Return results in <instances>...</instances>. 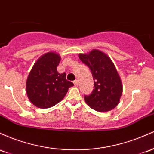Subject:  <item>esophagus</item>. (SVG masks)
<instances>
[{"mask_svg":"<svg viewBox=\"0 0 154 154\" xmlns=\"http://www.w3.org/2000/svg\"><path fill=\"white\" fill-rule=\"evenodd\" d=\"M73 83H74V85H75V86H77V85H78V80H77V79H76V80L74 81Z\"/></svg>","mask_w":154,"mask_h":154,"instance_id":"1","label":"esophagus"}]
</instances>
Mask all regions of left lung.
Listing matches in <instances>:
<instances>
[{"label": "left lung", "mask_w": 154, "mask_h": 154, "mask_svg": "<svg viewBox=\"0 0 154 154\" xmlns=\"http://www.w3.org/2000/svg\"><path fill=\"white\" fill-rule=\"evenodd\" d=\"M79 59L91 69L94 89L85 100L90 107L100 112L112 110L119 102L122 85L118 72L110 58L98 50L89 54H79Z\"/></svg>", "instance_id": "1"}]
</instances>
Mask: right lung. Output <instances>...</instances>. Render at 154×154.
I'll list each match as a JSON object with an SVG mask.
<instances>
[{
	"mask_svg": "<svg viewBox=\"0 0 154 154\" xmlns=\"http://www.w3.org/2000/svg\"><path fill=\"white\" fill-rule=\"evenodd\" d=\"M59 55L54 52L44 54L35 62L26 80V94L35 106L47 109L64 98L74 84L66 80V73L57 72Z\"/></svg>",
	"mask_w": 154,
	"mask_h": 154,
	"instance_id": "obj_1",
	"label": "right lung"
}]
</instances>
